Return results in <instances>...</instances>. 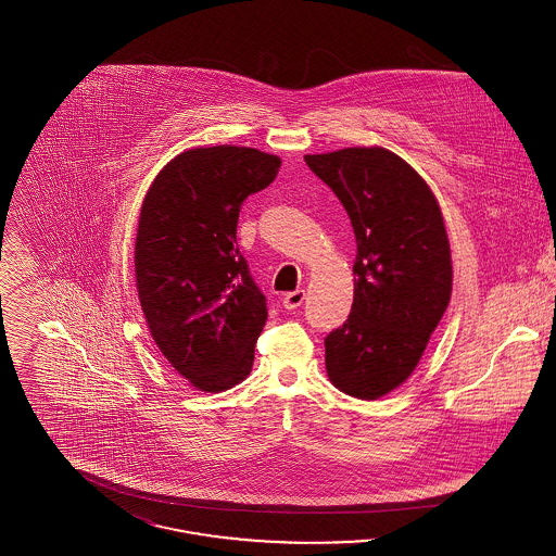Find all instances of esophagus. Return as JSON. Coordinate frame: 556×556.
Wrapping results in <instances>:
<instances>
[{
    "label": "esophagus",
    "mask_w": 556,
    "mask_h": 556,
    "mask_svg": "<svg viewBox=\"0 0 556 556\" xmlns=\"http://www.w3.org/2000/svg\"><path fill=\"white\" fill-rule=\"evenodd\" d=\"M304 298H306L304 290L290 291V293L283 295V306H286L288 311H295V308L304 302Z\"/></svg>",
    "instance_id": "34e87169"
}]
</instances>
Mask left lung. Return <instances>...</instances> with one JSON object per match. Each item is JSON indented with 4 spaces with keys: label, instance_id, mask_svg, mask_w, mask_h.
Segmentation results:
<instances>
[{
    "label": "left lung",
    "instance_id": "left-lung-1",
    "mask_svg": "<svg viewBox=\"0 0 556 556\" xmlns=\"http://www.w3.org/2000/svg\"><path fill=\"white\" fill-rule=\"evenodd\" d=\"M333 189L356 238L354 302L325 338L329 381L377 400L402 386L446 313L452 258L444 216L424 177L386 148L304 156Z\"/></svg>",
    "mask_w": 556,
    "mask_h": 556
}]
</instances>
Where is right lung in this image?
I'll use <instances>...</instances> for the list:
<instances>
[{
    "instance_id": "right-lung-1",
    "label": "right lung",
    "mask_w": 556,
    "mask_h": 556,
    "mask_svg": "<svg viewBox=\"0 0 556 556\" xmlns=\"http://www.w3.org/2000/svg\"><path fill=\"white\" fill-rule=\"evenodd\" d=\"M279 166V156L254 148H193L143 198L135 241L141 311L164 358L200 392H225L252 370L266 298L239 254V208Z\"/></svg>"
}]
</instances>
